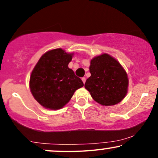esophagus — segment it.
Masks as SVG:
<instances>
[{
    "instance_id": "esophagus-1",
    "label": "esophagus",
    "mask_w": 158,
    "mask_h": 158,
    "mask_svg": "<svg viewBox=\"0 0 158 158\" xmlns=\"http://www.w3.org/2000/svg\"><path fill=\"white\" fill-rule=\"evenodd\" d=\"M81 80H82L83 83H84V84H85V81H86V79H85V77H82V78H81Z\"/></svg>"
}]
</instances>
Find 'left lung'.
<instances>
[{
    "label": "left lung",
    "mask_w": 158,
    "mask_h": 158,
    "mask_svg": "<svg viewBox=\"0 0 158 158\" xmlns=\"http://www.w3.org/2000/svg\"><path fill=\"white\" fill-rule=\"evenodd\" d=\"M91 76L85 88L96 102L102 106H114L124 99L128 91V79L126 70L118 61L107 53L90 61Z\"/></svg>",
    "instance_id": "1"
}]
</instances>
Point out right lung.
<instances>
[{"label": "right lung", "instance_id": "right-lung-1", "mask_svg": "<svg viewBox=\"0 0 158 158\" xmlns=\"http://www.w3.org/2000/svg\"><path fill=\"white\" fill-rule=\"evenodd\" d=\"M73 55L58 48L49 50L40 58L30 76V88L41 106L51 110L60 109L76 90L83 87L81 79L68 68Z\"/></svg>", "mask_w": 158, "mask_h": 158}]
</instances>
